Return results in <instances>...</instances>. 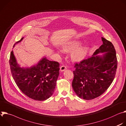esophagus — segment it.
Wrapping results in <instances>:
<instances>
[{"label": "esophagus", "instance_id": "esophagus-1", "mask_svg": "<svg viewBox=\"0 0 126 126\" xmlns=\"http://www.w3.org/2000/svg\"><path fill=\"white\" fill-rule=\"evenodd\" d=\"M67 69V67L65 65H62L60 67V70H61V72L64 71L65 69Z\"/></svg>", "mask_w": 126, "mask_h": 126}]
</instances>
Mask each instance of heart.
Instances as JSON below:
<instances>
[{
	"mask_svg": "<svg viewBox=\"0 0 126 126\" xmlns=\"http://www.w3.org/2000/svg\"><path fill=\"white\" fill-rule=\"evenodd\" d=\"M81 44L80 41L73 40L63 44V48L64 51H72L71 57L73 61L79 62L85 59L89 50V47L88 46L82 45L80 46Z\"/></svg>",
	"mask_w": 126,
	"mask_h": 126,
	"instance_id": "1",
	"label": "heart"
}]
</instances>
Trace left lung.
Instances as JSON below:
<instances>
[{
  "instance_id": "1",
  "label": "left lung",
  "mask_w": 126,
  "mask_h": 126,
  "mask_svg": "<svg viewBox=\"0 0 126 126\" xmlns=\"http://www.w3.org/2000/svg\"><path fill=\"white\" fill-rule=\"evenodd\" d=\"M103 45L92 57L76 63L72 87L81 99L90 100L100 96L110 86L116 74L117 59L110 41L102 37ZM105 52L100 56L97 54Z\"/></svg>"
}]
</instances>
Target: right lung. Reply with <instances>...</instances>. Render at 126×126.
<instances>
[{
  "instance_id": "right-lung-1",
  "label": "right lung",
  "mask_w": 126,
  "mask_h": 126,
  "mask_svg": "<svg viewBox=\"0 0 126 126\" xmlns=\"http://www.w3.org/2000/svg\"><path fill=\"white\" fill-rule=\"evenodd\" d=\"M23 37L14 45L20 42ZM9 64L12 77L21 91L36 101H44L50 97L55 89L59 76L60 63L44 58L31 67H20L13 52L10 53Z\"/></svg>"
}]
</instances>
